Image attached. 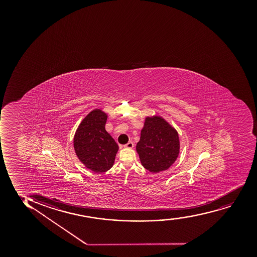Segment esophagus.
Instances as JSON below:
<instances>
[{
  "label": "esophagus",
  "instance_id": "esophagus-1",
  "mask_svg": "<svg viewBox=\"0 0 257 257\" xmlns=\"http://www.w3.org/2000/svg\"><path fill=\"white\" fill-rule=\"evenodd\" d=\"M123 147L126 148H133L134 143L132 142H128L127 144L124 145Z\"/></svg>",
  "mask_w": 257,
  "mask_h": 257
}]
</instances>
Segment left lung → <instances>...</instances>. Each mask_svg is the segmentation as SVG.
Segmentation results:
<instances>
[{
  "label": "left lung",
  "instance_id": "8db88e82",
  "mask_svg": "<svg viewBox=\"0 0 257 257\" xmlns=\"http://www.w3.org/2000/svg\"><path fill=\"white\" fill-rule=\"evenodd\" d=\"M136 152L143 167L152 173L167 170L180 153L177 130L161 115L146 116Z\"/></svg>",
  "mask_w": 257,
  "mask_h": 257
}]
</instances>
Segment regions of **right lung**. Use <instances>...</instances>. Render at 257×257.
I'll return each mask as SVG.
<instances>
[{"label":"right lung","mask_w":257,"mask_h":257,"mask_svg":"<svg viewBox=\"0 0 257 257\" xmlns=\"http://www.w3.org/2000/svg\"><path fill=\"white\" fill-rule=\"evenodd\" d=\"M108 115L101 109H92L83 118L74 136L77 158L93 172H105L112 167L119 147L105 130Z\"/></svg>","instance_id":"add662e5"}]
</instances>
